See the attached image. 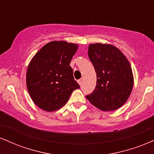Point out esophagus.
Returning <instances> with one entry per match:
<instances>
[{
  "mask_svg": "<svg viewBox=\"0 0 154 154\" xmlns=\"http://www.w3.org/2000/svg\"><path fill=\"white\" fill-rule=\"evenodd\" d=\"M82 80H83L82 79H79L78 81H77V82H78V83H79V85H82Z\"/></svg>",
  "mask_w": 154,
  "mask_h": 154,
  "instance_id": "obj_1",
  "label": "esophagus"
}]
</instances>
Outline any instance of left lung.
I'll list each match as a JSON object with an SVG mask.
<instances>
[{
	"label": "left lung",
	"mask_w": 154,
	"mask_h": 154,
	"mask_svg": "<svg viewBox=\"0 0 154 154\" xmlns=\"http://www.w3.org/2000/svg\"><path fill=\"white\" fill-rule=\"evenodd\" d=\"M88 56L95 67L97 85L87 99L103 111L120 108L130 97L134 83L130 62L118 48L110 44H90Z\"/></svg>",
	"instance_id": "8db88e82"
}]
</instances>
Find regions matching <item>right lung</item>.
<instances>
[{
    "label": "right lung",
    "mask_w": 154,
    "mask_h": 154,
    "mask_svg": "<svg viewBox=\"0 0 154 154\" xmlns=\"http://www.w3.org/2000/svg\"><path fill=\"white\" fill-rule=\"evenodd\" d=\"M78 44L53 41L40 49L31 59L26 71V86L34 104L53 112L69 100L72 92L79 88L69 66Z\"/></svg>",
    "instance_id": "1"
}]
</instances>
